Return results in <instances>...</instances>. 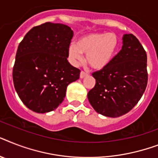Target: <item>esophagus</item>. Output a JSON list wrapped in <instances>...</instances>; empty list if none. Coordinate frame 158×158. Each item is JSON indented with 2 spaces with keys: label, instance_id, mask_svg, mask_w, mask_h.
Listing matches in <instances>:
<instances>
[{
  "label": "esophagus",
  "instance_id": "34e87169",
  "mask_svg": "<svg viewBox=\"0 0 158 158\" xmlns=\"http://www.w3.org/2000/svg\"><path fill=\"white\" fill-rule=\"evenodd\" d=\"M87 75H88V74L84 72V71H81V72H80V78H81V79H83V78L87 76Z\"/></svg>",
  "mask_w": 158,
  "mask_h": 158
}]
</instances>
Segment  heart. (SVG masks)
<instances>
[{"mask_svg":"<svg viewBox=\"0 0 158 158\" xmlns=\"http://www.w3.org/2000/svg\"><path fill=\"white\" fill-rule=\"evenodd\" d=\"M119 48L118 37L114 33H91L80 37L76 44L68 48L70 62L77 66L83 60L97 70H103L110 65L116 57Z\"/></svg>","mask_w":158,"mask_h":158,"instance_id":"heart-1","label":"heart"}]
</instances>
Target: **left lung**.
Here are the masks:
<instances>
[{
    "instance_id": "1",
    "label": "left lung",
    "mask_w": 158,
    "mask_h": 158,
    "mask_svg": "<svg viewBox=\"0 0 158 158\" xmlns=\"http://www.w3.org/2000/svg\"><path fill=\"white\" fill-rule=\"evenodd\" d=\"M123 47L108 66L92 73L94 88L88 101L98 114L110 118L125 114L140 100L148 83L147 54L132 34L123 37Z\"/></svg>"
}]
</instances>
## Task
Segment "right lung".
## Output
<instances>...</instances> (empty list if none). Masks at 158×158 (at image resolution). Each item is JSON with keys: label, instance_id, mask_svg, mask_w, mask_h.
<instances>
[{"label": "right lung", "instance_id": "right-lung-1", "mask_svg": "<svg viewBox=\"0 0 158 158\" xmlns=\"http://www.w3.org/2000/svg\"><path fill=\"white\" fill-rule=\"evenodd\" d=\"M73 35L68 26L45 23L31 28L19 44L13 81L23 103L34 112L57 109L67 86L79 78L80 70L67 60Z\"/></svg>", "mask_w": 158, "mask_h": 158}]
</instances>
